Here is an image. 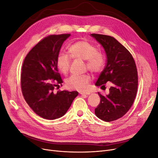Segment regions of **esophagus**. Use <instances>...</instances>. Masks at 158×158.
I'll return each mask as SVG.
<instances>
[{"label":"esophagus","mask_w":158,"mask_h":158,"mask_svg":"<svg viewBox=\"0 0 158 158\" xmlns=\"http://www.w3.org/2000/svg\"><path fill=\"white\" fill-rule=\"evenodd\" d=\"M80 94L81 95H89L91 93H90V92H80Z\"/></svg>","instance_id":"1"}]
</instances>
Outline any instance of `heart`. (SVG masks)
<instances>
[{
  "label": "heart",
  "mask_w": 158,
  "mask_h": 158,
  "mask_svg": "<svg viewBox=\"0 0 158 158\" xmlns=\"http://www.w3.org/2000/svg\"><path fill=\"white\" fill-rule=\"evenodd\" d=\"M69 51L73 58L85 60V67L93 73H99L103 69L105 63L103 55L98 51L97 47L88 41H76L69 47ZM70 63V56L65 52H60L57 55L56 65L62 73H68ZM90 80L89 74H73L66 80V84L70 89L84 91L86 89Z\"/></svg>",
  "instance_id": "obj_1"
}]
</instances>
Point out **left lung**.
<instances>
[{"instance_id":"1","label":"left lung","mask_w":158,"mask_h":158,"mask_svg":"<svg viewBox=\"0 0 158 158\" xmlns=\"http://www.w3.org/2000/svg\"><path fill=\"white\" fill-rule=\"evenodd\" d=\"M106 52L107 64L95 85L105 86L111 82L109 93L103 96L99 92L100 103L95 109L99 118L111 122L127 113L135 101L138 88L136 66L131 52L114 37L106 35H90Z\"/></svg>"}]
</instances>
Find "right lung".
I'll return each mask as SVG.
<instances>
[{
  "label": "right lung",
  "instance_id": "1",
  "mask_svg": "<svg viewBox=\"0 0 158 158\" xmlns=\"http://www.w3.org/2000/svg\"><path fill=\"white\" fill-rule=\"evenodd\" d=\"M70 34L51 35L44 38L28 52L23 61L21 88L26 102L41 117L54 120L63 117L78 95L76 91L54 92L63 83L58 73L56 57Z\"/></svg>",
  "mask_w": 158,
  "mask_h": 158
}]
</instances>
